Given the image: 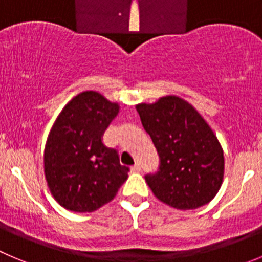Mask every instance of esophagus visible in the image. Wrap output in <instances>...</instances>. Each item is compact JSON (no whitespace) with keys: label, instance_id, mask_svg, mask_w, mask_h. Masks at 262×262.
Listing matches in <instances>:
<instances>
[{"label":"esophagus","instance_id":"obj_1","mask_svg":"<svg viewBox=\"0 0 262 262\" xmlns=\"http://www.w3.org/2000/svg\"><path fill=\"white\" fill-rule=\"evenodd\" d=\"M131 171H133V172H135V173L136 172H140V171H141V166L139 163H136L135 166L131 167Z\"/></svg>","mask_w":262,"mask_h":262}]
</instances>
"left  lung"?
I'll return each instance as SVG.
<instances>
[{"label":"left lung","instance_id":"1","mask_svg":"<svg viewBox=\"0 0 262 262\" xmlns=\"http://www.w3.org/2000/svg\"><path fill=\"white\" fill-rule=\"evenodd\" d=\"M159 156V171L146 175L154 195L178 210L212 201L224 179V151L212 128L193 105L175 95L136 105Z\"/></svg>","mask_w":262,"mask_h":262}]
</instances>
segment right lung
I'll list each match as a JSON object with an SVG mask.
<instances>
[{
  "mask_svg": "<svg viewBox=\"0 0 262 262\" xmlns=\"http://www.w3.org/2000/svg\"><path fill=\"white\" fill-rule=\"evenodd\" d=\"M119 112L96 91L74 96L50 129L43 153L45 176L55 201L73 212H92L111 202L128 178L116 149L103 135Z\"/></svg>",
  "mask_w": 262,
  "mask_h": 262,
  "instance_id": "add662e5",
  "label": "right lung"
}]
</instances>
